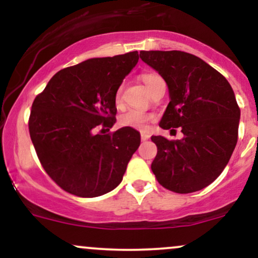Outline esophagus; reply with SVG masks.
Here are the masks:
<instances>
[{"instance_id": "esophagus-1", "label": "esophagus", "mask_w": 258, "mask_h": 258, "mask_svg": "<svg viewBox=\"0 0 258 258\" xmlns=\"http://www.w3.org/2000/svg\"><path fill=\"white\" fill-rule=\"evenodd\" d=\"M150 138V135H148V133H144V132H142L141 133V139H142V142H146V141H148V139Z\"/></svg>"}]
</instances>
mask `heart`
<instances>
[{
  "instance_id": "b5f03b06",
  "label": "heart",
  "mask_w": 258,
  "mask_h": 258,
  "mask_svg": "<svg viewBox=\"0 0 258 258\" xmlns=\"http://www.w3.org/2000/svg\"><path fill=\"white\" fill-rule=\"evenodd\" d=\"M142 81L144 82V85L147 86L148 90L153 92L155 90V87L161 82H164V80L160 75L155 73H147L142 75ZM121 100V88H117L116 93H115V102L120 103ZM153 115L149 112L137 110V109H130L123 112L120 116L119 122L121 126L123 127H131V128L139 130V131H146L148 123L153 120Z\"/></svg>"
}]
</instances>
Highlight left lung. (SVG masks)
I'll return each instance as SVG.
<instances>
[{
  "label": "left lung",
  "instance_id": "left-lung-1",
  "mask_svg": "<svg viewBox=\"0 0 258 258\" xmlns=\"http://www.w3.org/2000/svg\"><path fill=\"white\" fill-rule=\"evenodd\" d=\"M139 55L168 86L171 100L160 127H180L184 135L176 141L152 136L158 148L153 173L174 193L200 190L222 173L238 142L240 108L232 86L190 53L142 51Z\"/></svg>",
  "mask_w": 258,
  "mask_h": 258
}]
</instances>
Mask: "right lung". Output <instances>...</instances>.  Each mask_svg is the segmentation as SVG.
<instances>
[{
	"instance_id": "add662e5",
	"label": "right lung",
	"mask_w": 258,
	"mask_h": 258,
	"mask_svg": "<svg viewBox=\"0 0 258 258\" xmlns=\"http://www.w3.org/2000/svg\"><path fill=\"white\" fill-rule=\"evenodd\" d=\"M138 59L136 51L65 68L32 103L29 132L37 158L68 193L99 197L122 180L141 135L131 127L105 130L116 121L115 93Z\"/></svg>"
}]
</instances>
